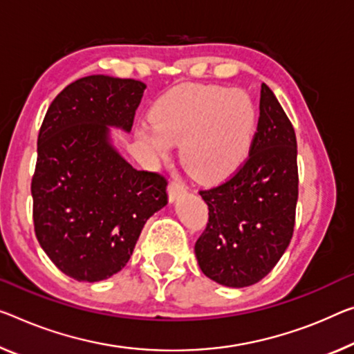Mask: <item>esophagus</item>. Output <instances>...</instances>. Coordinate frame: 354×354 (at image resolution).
I'll return each instance as SVG.
<instances>
[{"label":"esophagus","mask_w":354,"mask_h":354,"mask_svg":"<svg viewBox=\"0 0 354 354\" xmlns=\"http://www.w3.org/2000/svg\"><path fill=\"white\" fill-rule=\"evenodd\" d=\"M187 192V187H185V183L182 180H172L169 183V188H167V193H169V199L171 201H176L177 198H180V196Z\"/></svg>","instance_id":"esophagus-1"}]
</instances>
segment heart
Returning <instances> with one entry per match:
<instances>
[{
    "label": "heart",
    "instance_id": "obj_1",
    "mask_svg": "<svg viewBox=\"0 0 354 354\" xmlns=\"http://www.w3.org/2000/svg\"><path fill=\"white\" fill-rule=\"evenodd\" d=\"M153 129L138 138L158 158L180 144V160L203 182L225 178L247 158L257 128V109L248 93L216 85L180 86L150 111Z\"/></svg>",
    "mask_w": 354,
    "mask_h": 354
}]
</instances>
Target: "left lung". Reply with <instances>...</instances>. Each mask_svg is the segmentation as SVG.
I'll use <instances>...</instances> for the list:
<instances>
[{"instance_id": "1", "label": "left lung", "mask_w": 354, "mask_h": 354, "mask_svg": "<svg viewBox=\"0 0 354 354\" xmlns=\"http://www.w3.org/2000/svg\"><path fill=\"white\" fill-rule=\"evenodd\" d=\"M297 185L295 128L263 84L247 161L230 180L199 192L209 207V223L194 245L204 275L231 288L264 279L291 242Z\"/></svg>"}]
</instances>
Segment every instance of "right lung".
<instances>
[{"label":"right lung","instance_id":"obj_1","mask_svg":"<svg viewBox=\"0 0 354 354\" xmlns=\"http://www.w3.org/2000/svg\"><path fill=\"white\" fill-rule=\"evenodd\" d=\"M147 85L88 75L55 100L37 136L31 180L39 245L77 281H100L131 258L144 225L167 204V180L138 171L118 153L111 128L131 131Z\"/></svg>","mask_w":354,"mask_h":354}]
</instances>
